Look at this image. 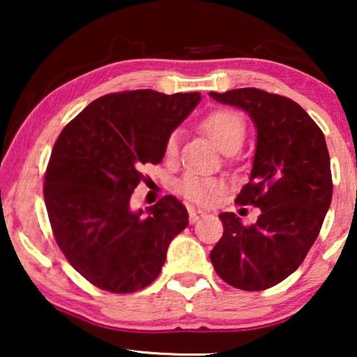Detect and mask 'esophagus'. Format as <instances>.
<instances>
[{
	"label": "esophagus",
	"mask_w": 357,
	"mask_h": 357,
	"mask_svg": "<svg viewBox=\"0 0 357 357\" xmlns=\"http://www.w3.org/2000/svg\"><path fill=\"white\" fill-rule=\"evenodd\" d=\"M203 216H204V213L199 211V209H195V208L188 209V219H190V222H192V224L197 222L198 219L203 218Z\"/></svg>",
	"instance_id": "esophagus-1"
}]
</instances>
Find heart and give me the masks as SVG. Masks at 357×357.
<instances>
[{
  "label": "heart",
  "mask_w": 357,
  "mask_h": 357,
  "mask_svg": "<svg viewBox=\"0 0 357 357\" xmlns=\"http://www.w3.org/2000/svg\"><path fill=\"white\" fill-rule=\"evenodd\" d=\"M202 130L214 144L224 153H236L242 148L247 135V125L243 116L231 109H216L202 120ZM178 153V133L174 131L167 136L164 144V154L169 160L177 158ZM178 193L188 202L198 204H211L224 192V183L213 177H203L197 174H187L177 183Z\"/></svg>",
  "instance_id": "b5f03b06"
}]
</instances>
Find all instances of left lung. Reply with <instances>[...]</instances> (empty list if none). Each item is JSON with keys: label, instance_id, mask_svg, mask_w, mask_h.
Instances as JSON below:
<instances>
[{"label": "left lung", "instance_id": "8db88e82", "mask_svg": "<svg viewBox=\"0 0 357 357\" xmlns=\"http://www.w3.org/2000/svg\"><path fill=\"white\" fill-rule=\"evenodd\" d=\"M255 121L258 139L252 177L236 198L260 208L253 226L221 213L222 237L209 253L222 281L242 291H265L294 273L319 237L333 195L324 131L284 96L257 87L209 92Z\"/></svg>", "mask_w": 357, "mask_h": 357}]
</instances>
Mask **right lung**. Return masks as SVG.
Masks as SVG:
<instances>
[{"instance_id": "1", "label": "right lung", "mask_w": 357, "mask_h": 357, "mask_svg": "<svg viewBox=\"0 0 357 357\" xmlns=\"http://www.w3.org/2000/svg\"><path fill=\"white\" fill-rule=\"evenodd\" d=\"M202 99L199 92L121 91L91 102L55 141L43 178L53 237L70 265L114 294L149 286L172 238L188 224L172 195L130 211L144 164H159L167 136Z\"/></svg>"}]
</instances>
